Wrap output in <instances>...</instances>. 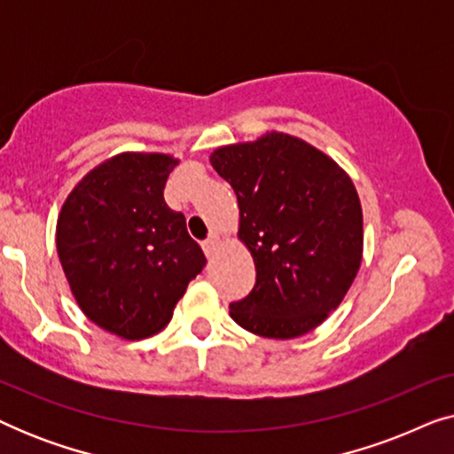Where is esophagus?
I'll return each mask as SVG.
<instances>
[{"label": "esophagus", "mask_w": 454, "mask_h": 454, "mask_svg": "<svg viewBox=\"0 0 454 454\" xmlns=\"http://www.w3.org/2000/svg\"><path fill=\"white\" fill-rule=\"evenodd\" d=\"M216 246H219V238H216V235H210L207 241H202V250L207 256H213L216 252Z\"/></svg>", "instance_id": "esophagus-1"}]
</instances>
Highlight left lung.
<instances>
[{"label": "left lung", "instance_id": "1", "mask_svg": "<svg viewBox=\"0 0 454 454\" xmlns=\"http://www.w3.org/2000/svg\"><path fill=\"white\" fill-rule=\"evenodd\" d=\"M239 207V239L256 264L250 295L229 306L258 337L295 339L339 308L364 252L351 177L306 140L269 132L210 154Z\"/></svg>", "mask_w": 454, "mask_h": 454}]
</instances>
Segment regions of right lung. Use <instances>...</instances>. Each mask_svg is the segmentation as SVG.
<instances>
[{"label": "right lung", "instance_id": "obj_1", "mask_svg": "<svg viewBox=\"0 0 454 454\" xmlns=\"http://www.w3.org/2000/svg\"><path fill=\"white\" fill-rule=\"evenodd\" d=\"M171 154L121 153L80 179L66 198L55 244L78 306L128 340L153 337L207 258L185 216L167 207Z\"/></svg>", "mask_w": 454, "mask_h": 454}]
</instances>
